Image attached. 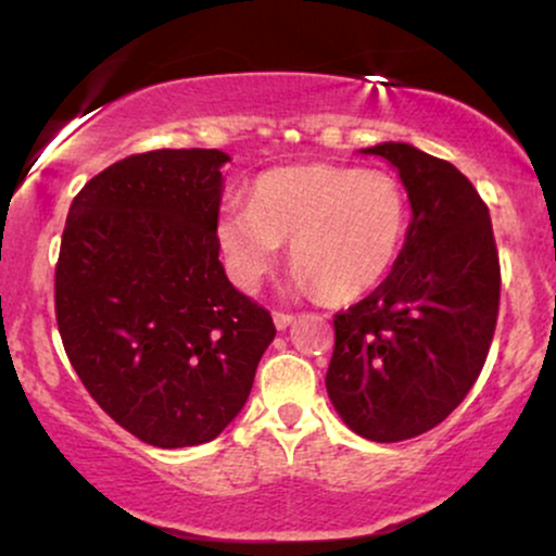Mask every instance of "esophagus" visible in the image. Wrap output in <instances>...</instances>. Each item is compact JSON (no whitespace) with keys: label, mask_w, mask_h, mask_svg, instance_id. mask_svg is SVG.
I'll list each match as a JSON object with an SVG mask.
<instances>
[{"label":"esophagus","mask_w":556,"mask_h":556,"mask_svg":"<svg viewBox=\"0 0 556 556\" xmlns=\"http://www.w3.org/2000/svg\"><path fill=\"white\" fill-rule=\"evenodd\" d=\"M274 324H277V329H287L292 324V314H285V311H274Z\"/></svg>","instance_id":"34e87169"}]
</instances>
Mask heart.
Instances as JSON below:
<instances>
[{
  "mask_svg": "<svg viewBox=\"0 0 556 556\" xmlns=\"http://www.w3.org/2000/svg\"><path fill=\"white\" fill-rule=\"evenodd\" d=\"M407 195L392 172L342 164H295L258 175L251 203H229L216 219V240L232 279L261 282L290 240L295 282L324 300L371 292L400 256Z\"/></svg>",
  "mask_w": 556,
  "mask_h": 556,
  "instance_id": "b5f03b06",
  "label": "heart"
}]
</instances>
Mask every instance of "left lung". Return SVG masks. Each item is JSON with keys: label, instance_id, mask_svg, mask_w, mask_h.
<instances>
[{"label": "left lung", "instance_id": "8db88e82", "mask_svg": "<svg viewBox=\"0 0 556 556\" xmlns=\"http://www.w3.org/2000/svg\"><path fill=\"white\" fill-rule=\"evenodd\" d=\"M363 154L397 167L413 219L384 282L334 316L327 392L355 433L402 442L476 384L500 316V253L489 206L455 164L407 143Z\"/></svg>", "mask_w": 556, "mask_h": 556}]
</instances>
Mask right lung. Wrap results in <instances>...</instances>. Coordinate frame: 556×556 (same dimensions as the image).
Wrapping results in <instances>:
<instances>
[{
  "label": "right lung",
  "instance_id": "obj_1",
  "mask_svg": "<svg viewBox=\"0 0 556 556\" xmlns=\"http://www.w3.org/2000/svg\"><path fill=\"white\" fill-rule=\"evenodd\" d=\"M216 149L132 154L70 206L54 271L62 344L101 410L140 442H212L245 405L271 314L219 264Z\"/></svg>",
  "mask_w": 556,
  "mask_h": 556
}]
</instances>
